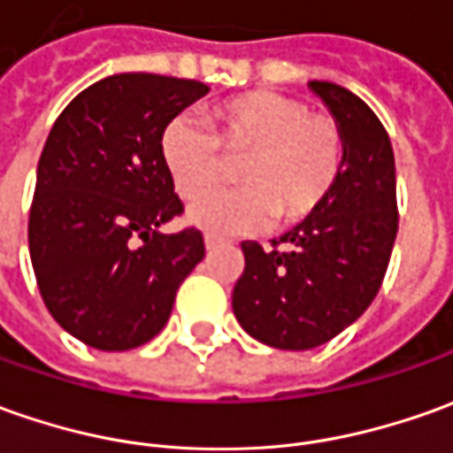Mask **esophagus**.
<instances>
[{"label": "esophagus", "mask_w": 453, "mask_h": 453, "mask_svg": "<svg viewBox=\"0 0 453 453\" xmlns=\"http://www.w3.org/2000/svg\"><path fill=\"white\" fill-rule=\"evenodd\" d=\"M223 245V240L220 238H215V235H205V248L208 250H215V248H220Z\"/></svg>", "instance_id": "obj_1"}]
</instances>
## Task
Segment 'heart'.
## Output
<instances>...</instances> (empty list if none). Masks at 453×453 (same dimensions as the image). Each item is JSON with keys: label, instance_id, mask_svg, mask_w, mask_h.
Listing matches in <instances>:
<instances>
[{"label": "heart", "instance_id": "b5f03b06", "mask_svg": "<svg viewBox=\"0 0 453 453\" xmlns=\"http://www.w3.org/2000/svg\"><path fill=\"white\" fill-rule=\"evenodd\" d=\"M213 131L190 116L163 128L161 153L175 193L196 201L223 178V159L240 158V188L213 193L190 208V220L215 235L260 230L275 218L295 226L317 213L337 188L347 163V138L330 113L303 98L248 91L211 109Z\"/></svg>", "mask_w": 453, "mask_h": 453}]
</instances>
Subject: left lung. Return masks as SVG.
<instances>
[{
  "instance_id": "left-lung-1",
  "label": "left lung",
  "mask_w": 453,
  "mask_h": 453,
  "mask_svg": "<svg viewBox=\"0 0 453 453\" xmlns=\"http://www.w3.org/2000/svg\"><path fill=\"white\" fill-rule=\"evenodd\" d=\"M347 138V163L325 205L273 240H245V270L233 288L242 330L275 349L330 342L377 297L392 257L396 211L395 150L377 113L352 91L310 81Z\"/></svg>"
}]
</instances>
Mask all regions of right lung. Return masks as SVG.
Listing matches in <instances>:
<instances>
[{"label": "right lung", "mask_w": 453, "mask_h": 453, "mask_svg": "<svg viewBox=\"0 0 453 453\" xmlns=\"http://www.w3.org/2000/svg\"><path fill=\"white\" fill-rule=\"evenodd\" d=\"M208 94L193 79L113 73L84 88L49 131L29 208V255L46 310L94 349L123 352L165 327L205 255L161 153L163 128Z\"/></svg>", "instance_id": "obj_1"}]
</instances>
